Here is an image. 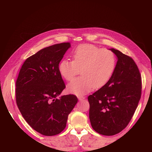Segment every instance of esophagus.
<instances>
[{
  "mask_svg": "<svg viewBox=\"0 0 152 152\" xmlns=\"http://www.w3.org/2000/svg\"><path fill=\"white\" fill-rule=\"evenodd\" d=\"M78 99H79V101H82L85 99V97L84 96H78Z\"/></svg>",
  "mask_w": 152,
  "mask_h": 152,
  "instance_id": "obj_1",
  "label": "esophagus"
}]
</instances>
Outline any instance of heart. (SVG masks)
I'll list each match as a JSON object with an SVG mask.
<instances>
[{
    "instance_id": "heart-1",
    "label": "heart",
    "mask_w": 152,
    "mask_h": 152,
    "mask_svg": "<svg viewBox=\"0 0 152 152\" xmlns=\"http://www.w3.org/2000/svg\"><path fill=\"white\" fill-rule=\"evenodd\" d=\"M73 60L63 59L59 65L60 75L67 81L77 78L67 86V90L77 95L86 94L94 87L104 86L111 78L116 65L112 50L102 49L93 44H82L72 54Z\"/></svg>"
}]
</instances>
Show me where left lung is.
<instances>
[{"mask_svg": "<svg viewBox=\"0 0 152 152\" xmlns=\"http://www.w3.org/2000/svg\"><path fill=\"white\" fill-rule=\"evenodd\" d=\"M117 57L114 72L102 88L88 96L89 119L100 134L113 136L131 121L141 95V77L133 59L120 50L110 49Z\"/></svg>", "mask_w": 152, "mask_h": 152, "instance_id": "obj_1", "label": "left lung"}]
</instances>
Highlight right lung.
<instances>
[{"mask_svg":"<svg viewBox=\"0 0 152 152\" xmlns=\"http://www.w3.org/2000/svg\"><path fill=\"white\" fill-rule=\"evenodd\" d=\"M69 42L54 44L27 58L16 82V101L25 120L37 132L54 136L62 132L78 102L73 94L57 98L65 88L59 64Z\"/></svg>","mask_w":152,"mask_h":152,"instance_id":"right-lung-1","label":"right lung"}]
</instances>
